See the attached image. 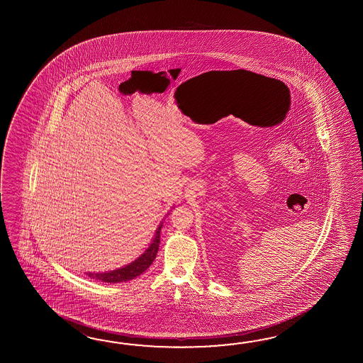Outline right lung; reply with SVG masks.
I'll list each match as a JSON object with an SVG mask.
<instances>
[{"mask_svg": "<svg viewBox=\"0 0 363 363\" xmlns=\"http://www.w3.org/2000/svg\"><path fill=\"white\" fill-rule=\"evenodd\" d=\"M162 222L155 230V238L149 247L145 249L143 255L138 257L135 261L125 264L123 267H119L116 270L105 271V272H86L89 278L105 281V283H121V281H128L132 279L138 278L144 271L149 269V266L153 263L155 259V255L158 253V247L161 242V228H162Z\"/></svg>", "mask_w": 363, "mask_h": 363, "instance_id": "right-lung-1", "label": "right lung"}]
</instances>
